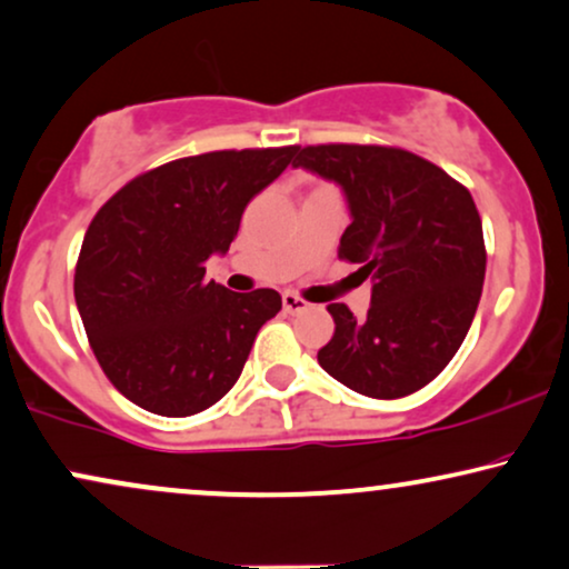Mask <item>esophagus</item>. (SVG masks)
<instances>
[{
    "label": "esophagus",
    "instance_id": "34e87169",
    "mask_svg": "<svg viewBox=\"0 0 569 569\" xmlns=\"http://www.w3.org/2000/svg\"><path fill=\"white\" fill-rule=\"evenodd\" d=\"M282 306H284V311L292 313V316L308 311V302L302 300V298H298V295H292V292H284L282 295Z\"/></svg>",
    "mask_w": 569,
    "mask_h": 569
}]
</instances>
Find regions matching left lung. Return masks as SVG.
<instances>
[{
    "instance_id": "8db88e82",
    "label": "left lung",
    "mask_w": 569,
    "mask_h": 569,
    "mask_svg": "<svg viewBox=\"0 0 569 569\" xmlns=\"http://www.w3.org/2000/svg\"><path fill=\"white\" fill-rule=\"evenodd\" d=\"M292 167L337 182L350 227L339 258L371 274V308L356 319L331 302L335 337L319 363L352 392L397 400L445 371L483 290V227L473 196L445 169L392 146L295 149Z\"/></svg>"
}]
</instances>
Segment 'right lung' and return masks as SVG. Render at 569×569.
<instances>
[{"instance_id":"right-lung-1","label":"right lung","mask_w":569,"mask_h":569,"mask_svg":"<svg viewBox=\"0 0 569 569\" xmlns=\"http://www.w3.org/2000/svg\"><path fill=\"white\" fill-rule=\"evenodd\" d=\"M295 149L169 161L117 190L88 224L78 311L107 379L138 408L196 416L240 379L282 298L206 282V261L230 250L250 198L284 172Z\"/></svg>"}]
</instances>
